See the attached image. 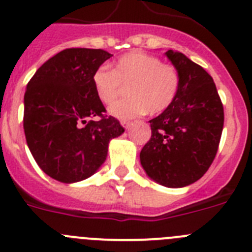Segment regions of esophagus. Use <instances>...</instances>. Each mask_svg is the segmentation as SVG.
I'll return each mask as SVG.
<instances>
[{
    "instance_id": "34e87169",
    "label": "esophagus",
    "mask_w": 252,
    "mask_h": 252,
    "mask_svg": "<svg viewBox=\"0 0 252 252\" xmlns=\"http://www.w3.org/2000/svg\"><path fill=\"white\" fill-rule=\"evenodd\" d=\"M121 125L124 126L125 128H126V130H127V128L131 126V122L130 121H121Z\"/></svg>"
}]
</instances>
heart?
Masks as SVG:
<instances>
[{
    "mask_svg": "<svg viewBox=\"0 0 252 252\" xmlns=\"http://www.w3.org/2000/svg\"><path fill=\"white\" fill-rule=\"evenodd\" d=\"M92 83L103 104L112 103L121 86L127 84L128 97L110 106L108 112L120 120H130L146 112L157 115L170 107L179 93L180 75L174 65L136 50L120 57L111 69L99 66L93 73Z\"/></svg>",
    "mask_w": 252,
    "mask_h": 252,
    "instance_id": "1",
    "label": "heart"
}]
</instances>
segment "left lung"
I'll list each match as a JSON object with an SVG mask.
<instances>
[{
  "label": "left lung",
  "instance_id": "left-lung-1",
  "mask_svg": "<svg viewBox=\"0 0 252 252\" xmlns=\"http://www.w3.org/2000/svg\"><path fill=\"white\" fill-rule=\"evenodd\" d=\"M165 55L179 72L180 90L171 106L149 121L151 137L140 160L157 183L180 188L201 179L213 162L224 115L212 77L179 51Z\"/></svg>",
  "mask_w": 252,
  "mask_h": 252
}]
</instances>
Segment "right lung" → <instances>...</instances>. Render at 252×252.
Segmentation results:
<instances>
[{"label": "right lung", "mask_w": 252, "mask_h": 252, "mask_svg": "<svg viewBox=\"0 0 252 252\" xmlns=\"http://www.w3.org/2000/svg\"><path fill=\"white\" fill-rule=\"evenodd\" d=\"M111 57L102 49H65L46 60L26 86V142L41 170L62 183L94 174L110 140L125 131L119 120L104 116L92 83L93 73Z\"/></svg>", "instance_id": "obj_1"}]
</instances>
